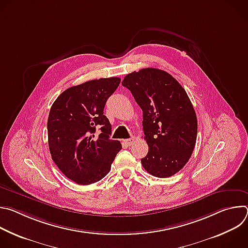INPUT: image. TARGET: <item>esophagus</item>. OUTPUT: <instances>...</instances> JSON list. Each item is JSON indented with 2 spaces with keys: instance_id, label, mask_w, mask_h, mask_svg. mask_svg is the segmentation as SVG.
<instances>
[{
  "instance_id": "obj_1",
  "label": "esophagus",
  "mask_w": 248,
  "mask_h": 248,
  "mask_svg": "<svg viewBox=\"0 0 248 248\" xmlns=\"http://www.w3.org/2000/svg\"><path fill=\"white\" fill-rule=\"evenodd\" d=\"M123 142H124L125 145H127V146H131L132 144H134V142H135V139H134V137L127 138V139L123 140Z\"/></svg>"
}]
</instances>
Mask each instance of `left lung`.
Here are the masks:
<instances>
[{"instance_id": "left-lung-1", "label": "left lung", "mask_w": 248, "mask_h": 248, "mask_svg": "<svg viewBox=\"0 0 248 248\" xmlns=\"http://www.w3.org/2000/svg\"><path fill=\"white\" fill-rule=\"evenodd\" d=\"M122 84L143 112L149 150L141 164L158 178L173 175L188 162L197 137V118L186 90L170 74L153 67L128 74Z\"/></svg>"}]
</instances>
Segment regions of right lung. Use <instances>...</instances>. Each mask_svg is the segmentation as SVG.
I'll return each instance as SVG.
<instances>
[{
	"instance_id": "right-lung-1",
	"label": "right lung",
	"mask_w": 248,
	"mask_h": 248,
	"mask_svg": "<svg viewBox=\"0 0 248 248\" xmlns=\"http://www.w3.org/2000/svg\"><path fill=\"white\" fill-rule=\"evenodd\" d=\"M120 82L119 78L86 81L64 90L52 105L47 124L50 153L60 170L76 184L102 180L122 149L119 140L110 139L112 125L104 115L106 102Z\"/></svg>"
}]
</instances>
